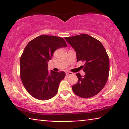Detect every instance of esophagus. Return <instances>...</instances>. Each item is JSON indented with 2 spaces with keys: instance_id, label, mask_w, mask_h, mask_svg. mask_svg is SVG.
Returning a JSON list of instances; mask_svg holds the SVG:
<instances>
[{
  "instance_id": "esophagus-1",
  "label": "esophagus",
  "mask_w": 129,
  "mask_h": 129,
  "mask_svg": "<svg viewBox=\"0 0 129 129\" xmlns=\"http://www.w3.org/2000/svg\"><path fill=\"white\" fill-rule=\"evenodd\" d=\"M73 75V73L71 72H66V75L67 76H69V75Z\"/></svg>"
}]
</instances>
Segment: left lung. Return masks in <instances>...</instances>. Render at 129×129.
<instances>
[{"label":"left lung","mask_w":129,"mask_h":129,"mask_svg":"<svg viewBox=\"0 0 129 129\" xmlns=\"http://www.w3.org/2000/svg\"><path fill=\"white\" fill-rule=\"evenodd\" d=\"M65 39L76 52L77 62H85L82 67L85 75L76 74L78 82L72 86L73 92L82 98L97 95L105 85L109 77V57L99 40L87 34Z\"/></svg>","instance_id":"obj_1"}]
</instances>
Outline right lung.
<instances>
[{
  "mask_svg": "<svg viewBox=\"0 0 129 129\" xmlns=\"http://www.w3.org/2000/svg\"><path fill=\"white\" fill-rule=\"evenodd\" d=\"M67 46L64 39L60 37L40 35L25 47L20 57V78L24 88L33 97L44 101L52 99L57 93L65 73L53 71L49 73L47 62L56 49Z\"/></svg>",
  "mask_w": 129,
  "mask_h": 129,
  "instance_id": "right-lung-1",
  "label": "right lung"
}]
</instances>
